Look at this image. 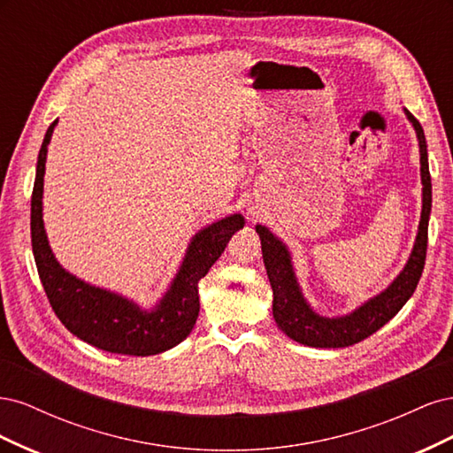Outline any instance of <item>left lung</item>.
<instances>
[{"mask_svg":"<svg viewBox=\"0 0 453 453\" xmlns=\"http://www.w3.org/2000/svg\"><path fill=\"white\" fill-rule=\"evenodd\" d=\"M403 111L416 132L419 147L421 215L418 234L406 265L386 289L366 298L365 303L344 315H323L315 311L298 283L289 245L278 234H273L268 226L255 225V232L260 238V248H263L265 268L273 291V321H276L283 334L298 342V344L310 348H348L357 344V342L368 338L389 319H393L416 291L425 265V253H427L433 187L429 175L427 142H425L423 128L408 109H403Z\"/></svg>","mask_w":453,"mask_h":453,"instance_id":"obj_1","label":"left lung"}]
</instances>
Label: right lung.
I'll use <instances>...</instances> for the list:
<instances>
[{"mask_svg":"<svg viewBox=\"0 0 453 453\" xmlns=\"http://www.w3.org/2000/svg\"><path fill=\"white\" fill-rule=\"evenodd\" d=\"M58 120L41 143L32 195V250L49 303L64 326L87 344L120 355L147 357L168 351L190 334L200 311L198 281L221 257L232 234L243 228L242 213H230L200 228L190 238L168 289L145 308L122 293L77 278L54 257L43 221L47 150Z\"/></svg>","mask_w":453,"mask_h":453,"instance_id":"add662e5","label":"right lung"}]
</instances>
